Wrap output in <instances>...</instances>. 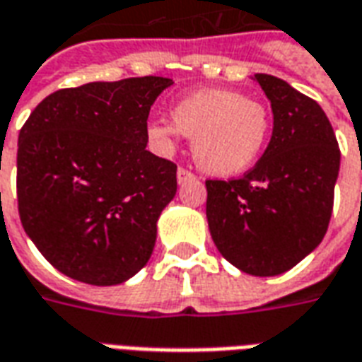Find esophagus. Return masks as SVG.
<instances>
[{
	"mask_svg": "<svg viewBox=\"0 0 362 362\" xmlns=\"http://www.w3.org/2000/svg\"><path fill=\"white\" fill-rule=\"evenodd\" d=\"M197 175L192 173V171L185 170V168H179L177 170V181L179 183H185V181H189V179H194Z\"/></svg>",
	"mask_w": 362,
	"mask_h": 362,
	"instance_id": "esophagus-1",
	"label": "esophagus"
}]
</instances>
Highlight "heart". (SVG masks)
<instances>
[{
    "label": "heart",
    "instance_id": "1",
    "mask_svg": "<svg viewBox=\"0 0 362 362\" xmlns=\"http://www.w3.org/2000/svg\"><path fill=\"white\" fill-rule=\"evenodd\" d=\"M171 122L154 121L148 139L163 152L179 134L192 139V156L200 170L229 177L249 170L264 152L270 136V112L264 104L235 90H199L171 107Z\"/></svg>",
    "mask_w": 362,
    "mask_h": 362
}]
</instances>
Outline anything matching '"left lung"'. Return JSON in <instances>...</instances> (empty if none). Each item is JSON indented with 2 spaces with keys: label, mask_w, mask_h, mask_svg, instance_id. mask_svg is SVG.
<instances>
[{
  "label": "left lung",
  "mask_w": 362,
  "mask_h": 362,
  "mask_svg": "<svg viewBox=\"0 0 362 362\" xmlns=\"http://www.w3.org/2000/svg\"><path fill=\"white\" fill-rule=\"evenodd\" d=\"M274 112V131L243 177L208 179L206 218L221 257L250 276H278L326 235L339 171L332 123L313 98L278 76L255 75Z\"/></svg>",
  "instance_id": "8db88e82"
}]
</instances>
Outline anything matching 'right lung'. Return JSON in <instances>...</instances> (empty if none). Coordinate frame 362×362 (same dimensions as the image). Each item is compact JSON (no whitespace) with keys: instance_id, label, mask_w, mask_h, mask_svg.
<instances>
[{"instance_id":"obj_1","label":"right lung","mask_w":362,"mask_h":362,"mask_svg":"<svg viewBox=\"0 0 362 362\" xmlns=\"http://www.w3.org/2000/svg\"><path fill=\"white\" fill-rule=\"evenodd\" d=\"M171 78L134 76L62 88L18 133L21 223L69 278L115 286L148 262L177 165L146 150L148 113Z\"/></svg>"}]
</instances>
